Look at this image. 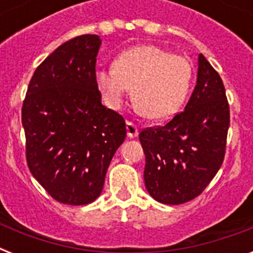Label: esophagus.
I'll return each mask as SVG.
<instances>
[{
  "label": "esophagus",
  "mask_w": 253,
  "mask_h": 253,
  "mask_svg": "<svg viewBox=\"0 0 253 253\" xmlns=\"http://www.w3.org/2000/svg\"><path fill=\"white\" fill-rule=\"evenodd\" d=\"M126 130H127V136H128L130 139L135 138V136H136V135H138V132H139L136 125H134L132 122H127L126 123Z\"/></svg>",
  "instance_id": "1"
}]
</instances>
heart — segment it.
Listing matches in <instances>:
<instances>
[{
    "label": "heart",
    "instance_id": "b5f03b06",
    "mask_svg": "<svg viewBox=\"0 0 253 253\" xmlns=\"http://www.w3.org/2000/svg\"><path fill=\"white\" fill-rule=\"evenodd\" d=\"M192 63L155 44H139L119 53L114 65L95 71V83L109 109L117 110L131 90L135 105L150 119L172 117L188 95Z\"/></svg>",
    "mask_w": 253,
    "mask_h": 253
}]
</instances>
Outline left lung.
I'll list each match as a JSON object with an SVG mask.
<instances>
[{
	"label": "left lung",
	"instance_id": "left-lung-1",
	"mask_svg": "<svg viewBox=\"0 0 253 253\" xmlns=\"http://www.w3.org/2000/svg\"><path fill=\"white\" fill-rule=\"evenodd\" d=\"M228 126L230 107L222 79L200 53L197 84L185 110L166 126L139 134L150 196L166 205L200 196L223 163Z\"/></svg>",
	"mask_w": 253,
	"mask_h": 253
}]
</instances>
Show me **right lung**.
Returning a JSON list of instances; mask_svg holds the SVG:
<instances>
[{
  "mask_svg": "<svg viewBox=\"0 0 253 253\" xmlns=\"http://www.w3.org/2000/svg\"><path fill=\"white\" fill-rule=\"evenodd\" d=\"M99 45L98 35L86 34L57 47L35 69L22 106L30 172L65 205L98 198L126 138L122 115L101 103L95 83Z\"/></svg>",
  "mask_w": 253,
  "mask_h": 253,
  "instance_id": "add662e5",
  "label": "right lung"
}]
</instances>
